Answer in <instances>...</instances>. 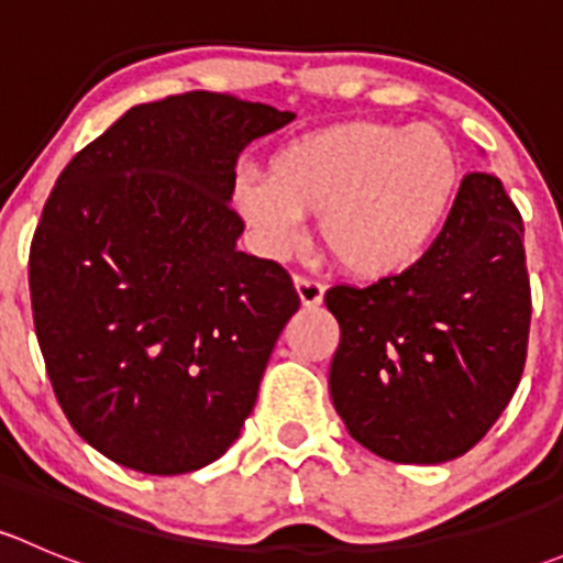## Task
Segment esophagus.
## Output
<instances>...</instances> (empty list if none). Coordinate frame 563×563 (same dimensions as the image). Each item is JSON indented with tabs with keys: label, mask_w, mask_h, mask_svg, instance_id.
Masks as SVG:
<instances>
[{
	"label": "esophagus",
	"mask_w": 563,
	"mask_h": 563,
	"mask_svg": "<svg viewBox=\"0 0 563 563\" xmlns=\"http://www.w3.org/2000/svg\"><path fill=\"white\" fill-rule=\"evenodd\" d=\"M294 286H297L299 299H302L305 308H318L323 302V286L318 280H310V277L297 275L294 277Z\"/></svg>",
	"instance_id": "34e87169"
}]
</instances>
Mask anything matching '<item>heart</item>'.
Segmentation results:
<instances>
[{"label": "heart", "mask_w": 563, "mask_h": 563, "mask_svg": "<svg viewBox=\"0 0 563 563\" xmlns=\"http://www.w3.org/2000/svg\"><path fill=\"white\" fill-rule=\"evenodd\" d=\"M460 157L433 124L345 122L288 144L269 176L236 181V207L272 255L302 245L305 218L345 272L387 280L417 266L455 207Z\"/></svg>", "instance_id": "b5f03b06"}]
</instances>
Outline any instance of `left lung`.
<instances>
[{"label":"left lung","instance_id":"8db88e82","mask_svg":"<svg viewBox=\"0 0 563 563\" xmlns=\"http://www.w3.org/2000/svg\"><path fill=\"white\" fill-rule=\"evenodd\" d=\"M340 323L329 391L351 439L435 465L479 444L526 365L523 218L493 174H465L430 253L402 275L323 297Z\"/></svg>","mask_w":563,"mask_h":563}]
</instances>
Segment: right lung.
I'll return each mask as SVG.
<instances>
[{
    "instance_id": "add662e5",
    "label": "right lung",
    "mask_w": 563,
    "mask_h": 563,
    "mask_svg": "<svg viewBox=\"0 0 563 563\" xmlns=\"http://www.w3.org/2000/svg\"><path fill=\"white\" fill-rule=\"evenodd\" d=\"M291 111L234 95L141 103L56 179L30 250L51 387L76 433L144 474H187L240 439L299 297L236 250V157Z\"/></svg>"
}]
</instances>
